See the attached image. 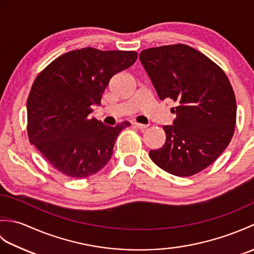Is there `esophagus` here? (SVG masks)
Listing matches in <instances>:
<instances>
[{
    "mask_svg": "<svg viewBox=\"0 0 254 254\" xmlns=\"http://www.w3.org/2000/svg\"><path fill=\"white\" fill-rule=\"evenodd\" d=\"M133 127L139 128V130H144V128H146L147 126H145V124H141V123H137V122H133Z\"/></svg>",
    "mask_w": 254,
    "mask_h": 254,
    "instance_id": "1",
    "label": "esophagus"
}]
</instances>
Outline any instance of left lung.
Segmentation results:
<instances>
[{"label":"left lung","instance_id":"8db88e82","mask_svg":"<svg viewBox=\"0 0 254 254\" xmlns=\"http://www.w3.org/2000/svg\"><path fill=\"white\" fill-rule=\"evenodd\" d=\"M139 61L159 99L177 102L174 123L163 127L164 146L150 150V159L178 177L197 174L219 157L234 135L237 105L227 75L181 44L143 50Z\"/></svg>","mask_w":254,"mask_h":254}]
</instances>
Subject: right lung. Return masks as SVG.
<instances>
[{"instance_id": "add662e5", "label": "right lung", "mask_w": 254, "mask_h": 254, "mask_svg": "<svg viewBox=\"0 0 254 254\" xmlns=\"http://www.w3.org/2000/svg\"><path fill=\"white\" fill-rule=\"evenodd\" d=\"M135 51L83 48L57 58L40 72L27 99V132L51 166L71 178L97 174L130 122L105 126L88 116L113 75L136 61Z\"/></svg>"}]
</instances>
